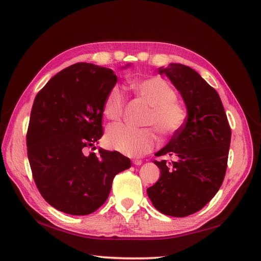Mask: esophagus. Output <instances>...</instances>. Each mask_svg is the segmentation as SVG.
Here are the masks:
<instances>
[{"mask_svg":"<svg viewBox=\"0 0 261 261\" xmlns=\"http://www.w3.org/2000/svg\"><path fill=\"white\" fill-rule=\"evenodd\" d=\"M132 163L135 166H141L142 165V161L141 160H138V159H135V160H132Z\"/></svg>","mask_w":261,"mask_h":261,"instance_id":"1","label":"esophagus"}]
</instances>
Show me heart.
I'll list each match as a JSON object with an SVG mask.
<instances>
[{
	"label": "heart",
	"instance_id": "1",
	"mask_svg": "<svg viewBox=\"0 0 261 261\" xmlns=\"http://www.w3.org/2000/svg\"><path fill=\"white\" fill-rule=\"evenodd\" d=\"M139 95L151 107L145 124L154 125L160 135L172 136L178 132L187 118L185 108L175 100L177 93L165 79L153 76L135 83ZM125 94L122 87L113 86L106 98L105 111L109 120L117 121L123 114ZM107 143L110 148L129 156H141L150 152L156 143V137L151 128H132L123 123L109 126Z\"/></svg>",
	"mask_w": 261,
	"mask_h": 261
}]
</instances>
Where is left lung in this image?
Masks as SVG:
<instances>
[{"label":"left lung","instance_id":"obj_1","mask_svg":"<svg viewBox=\"0 0 261 261\" xmlns=\"http://www.w3.org/2000/svg\"><path fill=\"white\" fill-rule=\"evenodd\" d=\"M177 89L187 108V120L171 140L155 153L173 160L154 163L160 178L147 189L156 210L187 217L202 209L222 185L231 130L217 91L198 72L180 63L159 68Z\"/></svg>","mask_w":261,"mask_h":261}]
</instances>
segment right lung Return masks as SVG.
Here are the masks:
<instances>
[{
  "instance_id": "right-lung-1",
  "label": "right lung",
  "mask_w": 261,
  "mask_h": 261,
  "mask_svg": "<svg viewBox=\"0 0 261 261\" xmlns=\"http://www.w3.org/2000/svg\"><path fill=\"white\" fill-rule=\"evenodd\" d=\"M117 80L111 69L75 63L34 99L27 135L30 166L42 197L64 214L94 213L108 199L116 174L131 166L118 151L87 153L103 135L106 98Z\"/></svg>"
}]
</instances>
